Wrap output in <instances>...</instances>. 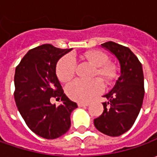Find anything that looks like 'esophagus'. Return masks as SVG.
Returning <instances> with one entry per match:
<instances>
[{
	"label": "esophagus",
	"instance_id": "obj_1",
	"mask_svg": "<svg viewBox=\"0 0 157 157\" xmlns=\"http://www.w3.org/2000/svg\"><path fill=\"white\" fill-rule=\"evenodd\" d=\"M89 105V103H85V102H79V103H78V105L79 106V107H82V106H87Z\"/></svg>",
	"mask_w": 157,
	"mask_h": 157
}]
</instances>
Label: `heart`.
Here are the masks:
<instances>
[{"label":"heart","mask_w":157,"mask_h":157,"mask_svg":"<svg viewBox=\"0 0 157 157\" xmlns=\"http://www.w3.org/2000/svg\"><path fill=\"white\" fill-rule=\"evenodd\" d=\"M83 57L95 66L94 77L98 75L105 83L109 84L117 76L116 67L107 63L108 57L100 51H88L83 54ZM76 63L73 57L67 55L63 57L57 63L56 73L61 82H68L75 74ZM66 94L71 100L78 102H86L103 91V84L99 78L90 81L76 79L66 86Z\"/></svg>","instance_id":"heart-1"}]
</instances>
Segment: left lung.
Returning <instances> with one entry per match:
<instances>
[{
	"mask_svg": "<svg viewBox=\"0 0 157 157\" xmlns=\"http://www.w3.org/2000/svg\"><path fill=\"white\" fill-rule=\"evenodd\" d=\"M101 47L116 57L120 77L111 91L103 96L107 101L102 103L104 111L94 119V126L106 136H119L131 128L142 108L144 98L142 65L128 47L113 42H106Z\"/></svg>",
	"mask_w": 157,
	"mask_h": 157,
	"instance_id": "obj_1",
	"label": "left lung"
}]
</instances>
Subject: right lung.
I'll list each match as a JSON object with an SVG mask.
<instances>
[{
    "mask_svg": "<svg viewBox=\"0 0 157 157\" xmlns=\"http://www.w3.org/2000/svg\"><path fill=\"white\" fill-rule=\"evenodd\" d=\"M71 49L44 44L29 51L15 68V100L29 129L45 139H56L71 127V113L78 107L63 94L56 74L58 60ZM52 98L61 99L58 107Z\"/></svg>",
    "mask_w": 157,
    "mask_h": 157,
    "instance_id": "1",
    "label": "right lung"
}]
</instances>
